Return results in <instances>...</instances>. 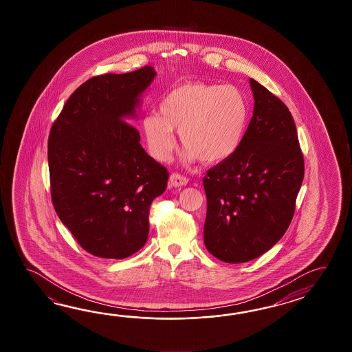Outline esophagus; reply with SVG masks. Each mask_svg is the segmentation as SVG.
Returning a JSON list of instances; mask_svg holds the SVG:
<instances>
[{
  "mask_svg": "<svg viewBox=\"0 0 352 352\" xmlns=\"http://www.w3.org/2000/svg\"><path fill=\"white\" fill-rule=\"evenodd\" d=\"M188 179L185 176H181L179 173H173L168 179V184L171 187L186 186Z\"/></svg>",
  "mask_w": 352,
  "mask_h": 352,
  "instance_id": "34e87169",
  "label": "esophagus"
}]
</instances>
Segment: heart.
I'll return each instance as SVG.
<instances>
[{
	"label": "heart",
	"instance_id": "1",
	"mask_svg": "<svg viewBox=\"0 0 352 352\" xmlns=\"http://www.w3.org/2000/svg\"><path fill=\"white\" fill-rule=\"evenodd\" d=\"M249 114L247 97L232 85L184 82L161 99L158 114H144L141 129L152 157L160 162L171 157L173 131H179L185 161L219 165L239 150Z\"/></svg>",
	"mask_w": 352,
	"mask_h": 352
}]
</instances>
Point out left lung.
Returning <instances> with one entry per match:
<instances>
[{"label": "left lung", "mask_w": 352, "mask_h": 352, "mask_svg": "<svg viewBox=\"0 0 352 352\" xmlns=\"http://www.w3.org/2000/svg\"><path fill=\"white\" fill-rule=\"evenodd\" d=\"M253 117L230 160L204 179L208 211L204 243L225 263H245L268 252L292 221L305 162L289 109L250 78Z\"/></svg>", "instance_id": "left-lung-1"}]
</instances>
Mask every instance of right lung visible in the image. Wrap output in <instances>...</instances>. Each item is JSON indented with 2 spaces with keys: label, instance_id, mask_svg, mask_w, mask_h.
Listing matches in <instances>:
<instances>
[{
  "label": "right lung",
  "instance_id": "1",
  "mask_svg": "<svg viewBox=\"0 0 352 352\" xmlns=\"http://www.w3.org/2000/svg\"><path fill=\"white\" fill-rule=\"evenodd\" d=\"M152 67L94 76L67 99L50 131L52 199L61 223L90 254L124 259L146 244L152 201L168 173L147 155L137 120Z\"/></svg>",
  "mask_w": 352,
  "mask_h": 352
}]
</instances>
